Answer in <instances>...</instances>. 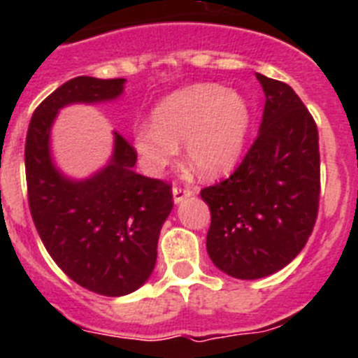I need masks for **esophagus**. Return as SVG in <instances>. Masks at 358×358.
<instances>
[{
	"label": "esophagus",
	"instance_id": "obj_1",
	"mask_svg": "<svg viewBox=\"0 0 358 358\" xmlns=\"http://www.w3.org/2000/svg\"><path fill=\"white\" fill-rule=\"evenodd\" d=\"M172 194H173V202H181L185 199L192 197L195 194L194 188H188V186H173L172 188Z\"/></svg>",
	"mask_w": 358,
	"mask_h": 358
}]
</instances>
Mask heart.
I'll return each mask as SVG.
<instances>
[{
	"mask_svg": "<svg viewBox=\"0 0 358 358\" xmlns=\"http://www.w3.org/2000/svg\"><path fill=\"white\" fill-rule=\"evenodd\" d=\"M249 131L248 103L218 84H195L166 96L154 120L132 127L145 169L159 173L179 156L186 141L189 164L201 176H220L238 161Z\"/></svg>",
	"mask_w": 358,
	"mask_h": 358,
	"instance_id": "b5f03b06",
	"label": "heart"
}]
</instances>
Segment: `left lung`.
I'll use <instances>...</instances> for the list:
<instances>
[{"label": "left lung", "mask_w": 358, "mask_h": 358, "mask_svg": "<svg viewBox=\"0 0 358 358\" xmlns=\"http://www.w3.org/2000/svg\"><path fill=\"white\" fill-rule=\"evenodd\" d=\"M256 78L265 91L260 132L235 172L201 189L211 211L208 255L238 280L274 274L303 251L321 195L314 118L289 84Z\"/></svg>", "instance_id": "1"}]
</instances>
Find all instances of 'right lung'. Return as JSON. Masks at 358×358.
<instances>
[{
  "mask_svg": "<svg viewBox=\"0 0 358 358\" xmlns=\"http://www.w3.org/2000/svg\"><path fill=\"white\" fill-rule=\"evenodd\" d=\"M123 82L68 80L34 110L24 143L28 206L44 248L75 283L109 297L134 292L150 276L159 231L173 206L172 185L134 172L138 154L118 132L109 166L71 182L53 169L48 136L61 107L116 98Z\"/></svg>",
  "mask_w": 358,
  "mask_h": 358,
  "instance_id": "1",
  "label": "right lung"
}]
</instances>
